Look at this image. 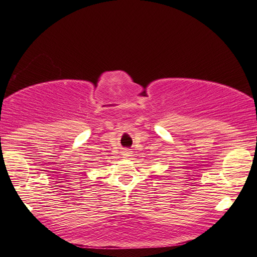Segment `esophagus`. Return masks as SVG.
Returning a JSON list of instances; mask_svg holds the SVG:
<instances>
[{
  "label": "esophagus",
  "mask_w": 257,
  "mask_h": 257,
  "mask_svg": "<svg viewBox=\"0 0 257 257\" xmlns=\"http://www.w3.org/2000/svg\"><path fill=\"white\" fill-rule=\"evenodd\" d=\"M121 155L123 156V158H128V157H130V156L133 155V151H132V149L125 148V149H123V150L121 151Z\"/></svg>",
  "instance_id": "esophagus-1"
}]
</instances>
